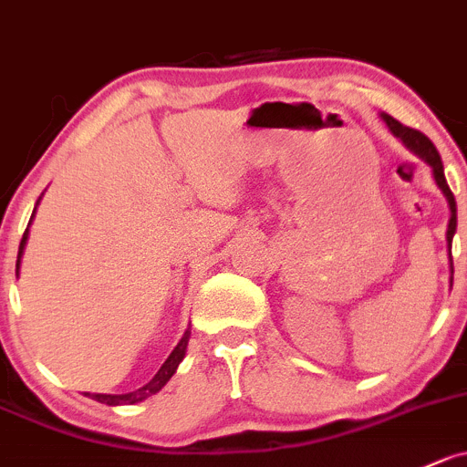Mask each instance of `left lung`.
Wrapping results in <instances>:
<instances>
[{"mask_svg":"<svg viewBox=\"0 0 467 467\" xmlns=\"http://www.w3.org/2000/svg\"><path fill=\"white\" fill-rule=\"evenodd\" d=\"M380 118H383V122L388 124V129L392 131L394 138H399L400 142H403L405 147L410 149V151H412L414 155H419L423 162H428L430 167H432L436 187L443 192L445 200H448V207H450V223H448V232H445V240H448V252H450V249H452V238H454V232H456V200H454V193L450 192L448 182H445L443 162H441L439 151H436V147L432 144V140L428 138V135L416 131V129L405 127V124H400L399 119H394L392 115H388V113H380ZM450 272H454V269H452V252H450Z\"/></svg>","mask_w":467,"mask_h":467,"instance_id":"left-lung-1","label":"left lung"}]
</instances>
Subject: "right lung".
Instances as JSON below:
<instances>
[{
  "label": "right lung",
  "instance_id": "1",
  "mask_svg": "<svg viewBox=\"0 0 467 467\" xmlns=\"http://www.w3.org/2000/svg\"><path fill=\"white\" fill-rule=\"evenodd\" d=\"M33 215H35V212H33ZM28 224H31V223H28ZM26 240H28V229H26V232H24L22 243H19L17 272H19V258H22L24 247H26ZM189 336H192V332H189V329H187L182 338H180V343L175 345L173 352L169 354V358L162 363V368L158 369V374H155L153 379L149 380L147 385H144V388L135 389V392H129V394H88V392H84V394L91 396V399L98 400V403H107V405H133V403H140V400L149 399V396L155 394V392H160V389H162L164 385H167V380L175 374L178 365L182 363L184 352H187V345H189Z\"/></svg>",
  "mask_w": 467,
  "mask_h": 467
}]
</instances>
